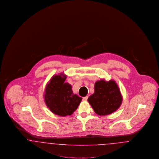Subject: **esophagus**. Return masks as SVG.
<instances>
[{"mask_svg": "<svg viewBox=\"0 0 159 159\" xmlns=\"http://www.w3.org/2000/svg\"><path fill=\"white\" fill-rule=\"evenodd\" d=\"M88 97H83V101H87L88 100Z\"/></svg>", "mask_w": 159, "mask_h": 159, "instance_id": "1", "label": "esophagus"}]
</instances>
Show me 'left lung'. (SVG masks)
<instances>
[{"instance_id":"1","label":"left lung","mask_w":159,"mask_h":159,"mask_svg":"<svg viewBox=\"0 0 159 159\" xmlns=\"http://www.w3.org/2000/svg\"><path fill=\"white\" fill-rule=\"evenodd\" d=\"M95 112L106 116L116 111L120 106L122 97L118 86L113 80H101L95 84V92L88 98Z\"/></svg>"}]
</instances>
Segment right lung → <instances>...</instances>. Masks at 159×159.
<instances>
[{
    "mask_svg": "<svg viewBox=\"0 0 159 159\" xmlns=\"http://www.w3.org/2000/svg\"><path fill=\"white\" fill-rule=\"evenodd\" d=\"M66 79L62 74L53 76L46 87V105L52 113L61 116L73 113L82 99L73 93L70 84L64 83Z\"/></svg>",
    "mask_w": 159,
    "mask_h": 159,
    "instance_id": "right-lung-1",
    "label": "right lung"
}]
</instances>
